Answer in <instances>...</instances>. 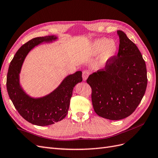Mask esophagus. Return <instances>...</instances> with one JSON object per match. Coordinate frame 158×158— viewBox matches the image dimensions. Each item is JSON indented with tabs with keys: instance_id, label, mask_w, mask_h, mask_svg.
Instances as JSON below:
<instances>
[{
	"instance_id": "esophagus-1",
	"label": "esophagus",
	"mask_w": 158,
	"mask_h": 158,
	"mask_svg": "<svg viewBox=\"0 0 158 158\" xmlns=\"http://www.w3.org/2000/svg\"><path fill=\"white\" fill-rule=\"evenodd\" d=\"M89 71H88V70H84L82 72V78H83V80L84 81L86 80V79L88 78V77L89 76Z\"/></svg>"
}]
</instances>
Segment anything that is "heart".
Returning <instances> with one entry per match:
<instances>
[{
  "label": "heart",
  "instance_id": "b5f03b06",
  "mask_svg": "<svg viewBox=\"0 0 158 158\" xmlns=\"http://www.w3.org/2000/svg\"><path fill=\"white\" fill-rule=\"evenodd\" d=\"M92 49L94 53L98 54L102 52L101 61L102 63L106 62L115 54L117 45L114 41H111L107 38H102L95 41L92 45Z\"/></svg>",
  "mask_w": 158,
  "mask_h": 158
}]
</instances>
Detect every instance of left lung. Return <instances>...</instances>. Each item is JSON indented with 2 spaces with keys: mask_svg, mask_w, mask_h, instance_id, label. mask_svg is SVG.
<instances>
[{
  "mask_svg": "<svg viewBox=\"0 0 158 158\" xmlns=\"http://www.w3.org/2000/svg\"><path fill=\"white\" fill-rule=\"evenodd\" d=\"M117 33L120 41L117 55L86 80L92 88L95 112L113 121L125 118L135 111L148 82L146 63L139 49L123 31Z\"/></svg>",
  "mask_w": 158,
  "mask_h": 158,
  "instance_id": "8db88e82",
  "label": "left lung"
}]
</instances>
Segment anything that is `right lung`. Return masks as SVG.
<instances>
[{"mask_svg":"<svg viewBox=\"0 0 158 158\" xmlns=\"http://www.w3.org/2000/svg\"><path fill=\"white\" fill-rule=\"evenodd\" d=\"M56 39L53 35L33 38L18 50L9 66L6 80L9 97L19 114L33 125L47 126L63 120L68 113L74 87L82 81V72L78 71L65 78L52 93L37 99L29 97L20 88L19 74L28 52L41 43Z\"/></svg>","mask_w":158,"mask_h":158,"instance_id":"right-lung-1","label":"right lung"}]
</instances>
